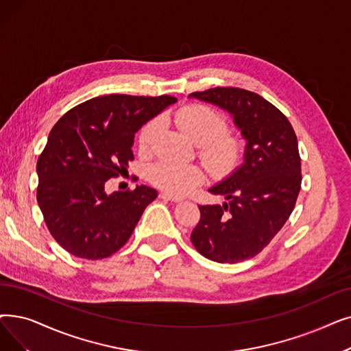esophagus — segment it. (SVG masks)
Returning <instances> with one entry per match:
<instances>
[{"mask_svg":"<svg viewBox=\"0 0 351 351\" xmlns=\"http://www.w3.org/2000/svg\"><path fill=\"white\" fill-rule=\"evenodd\" d=\"M159 197L163 201H169V202H180L182 199L180 197H176V196H172V195H167V193H159Z\"/></svg>","mask_w":351,"mask_h":351,"instance_id":"34e87169","label":"esophagus"}]
</instances>
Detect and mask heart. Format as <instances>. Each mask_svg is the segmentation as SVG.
<instances>
[{
	"instance_id": "heart-1",
	"label": "heart",
	"mask_w": 351,
	"mask_h": 351,
	"mask_svg": "<svg viewBox=\"0 0 351 351\" xmlns=\"http://www.w3.org/2000/svg\"><path fill=\"white\" fill-rule=\"evenodd\" d=\"M175 125L199 147V158L208 169L218 176L234 172L242 158L243 143L238 134L225 132L226 119L218 110L205 104H189L179 109L173 117ZM160 132V121L152 119L141 129L138 146L141 154L154 149ZM149 180L156 188L185 195L202 184L204 173L195 165L159 162L149 169Z\"/></svg>"
}]
</instances>
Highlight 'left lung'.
<instances>
[{
    "label": "left lung",
    "instance_id": "1",
    "mask_svg": "<svg viewBox=\"0 0 351 351\" xmlns=\"http://www.w3.org/2000/svg\"><path fill=\"white\" fill-rule=\"evenodd\" d=\"M191 96L230 112L247 141L245 162L209 189L226 202L199 206L191 241L210 261H245L268 245L295 206L301 188L297 136L284 113L254 91L213 87Z\"/></svg>",
    "mask_w": 351,
    "mask_h": 351
}]
</instances>
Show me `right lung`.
Masks as SVG:
<instances>
[{"instance_id": "right-lung-1", "label": "right lung", "mask_w": 351, "mask_h": 351, "mask_svg": "<svg viewBox=\"0 0 351 351\" xmlns=\"http://www.w3.org/2000/svg\"><path fill=\"white\" fill-rule=\"evenodd\" d=\"M173 96L108 95L75 106L60 119L37 160V202L53 238L84 260H103L130 238L158 192H104L133 160V139Z\"/></svg>"}]
</instances>
